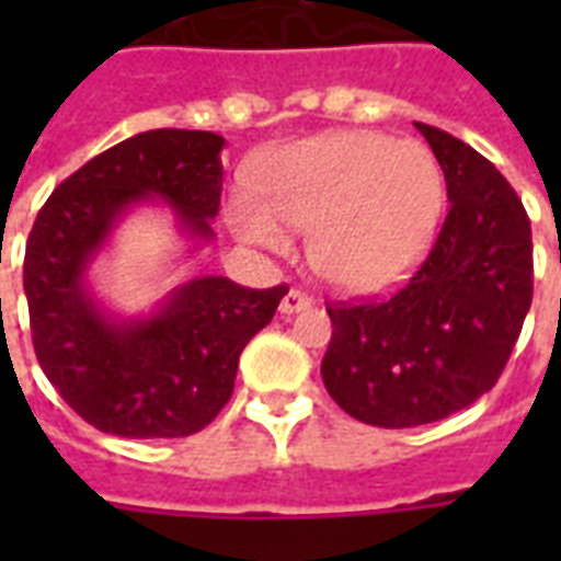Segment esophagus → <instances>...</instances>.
<instances>
[{
    "label": "esophagus",
    "instance_id": "obj_1",
    "mask_svg": "<svg viewBox=\"0 0 561 561\" xmlns=\"http://www.w3.org/2000/svg\"><path fill=\"white\" fill-rule=\"evenodd\" d=\"M306 308H311V297H308V294H302V290H294V288H290L279 302L282 314H299V311H306Z\"/></svg>",
    "mask_w": 561,
    "mask_h": 561
}]
</instances>
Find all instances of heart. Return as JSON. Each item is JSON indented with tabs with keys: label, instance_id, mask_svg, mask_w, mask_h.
I'll return each mask as SVG.
<instances>
[{
	"label": "heart",
	"instance_id": "b5f03b06",
	"mask_svg": "<svg viewBox=\"0 0 561 561\" xmlns=\"http://www.w3.org/2000/svg\"><path fill=\"white\" fill-rule=\"evenodd\" d=\"M255 188L259 197L241 192L229 201L236 236L285 253V227L311 232L317 276L355 297L396 288L416 271L445 206L434 157L373 130L285 145L255 169Z\"/></svg>",
	"mask_w": 561,
	"mask_h": 561
}]
</instances>
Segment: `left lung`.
I'll use <instances>...</instances> for the list:
<instances>
[{
	"mask_svg": "<svg viewBox=\"0 0 561 561\" xmlns=\"http://www.w3.org/2000/svg\"><path fill=\"white\" fill-rule=\"evenodd\" d=\"M451 209L413 279L390 299L332 306L323 383L350 416L416 427L495 387L533 302L530 218L471 145L416 122Z\"/></svg>",
	"mask_w": 561,
	"mask_h": 561,
	"instance_id": "obj_1",
	"label": "left lung"
}]
</instances>
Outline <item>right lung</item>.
<instances>
[{"label":"right lung","instance_id":"right-lung-1","mask_svg":"<svg viewBox=\"0 0 561 561\" xmlns=\"http://www.w3.org/2000/svg\"><path fill=\"white\" fill-rule=\"evenodd\" d=\"M209 130H148L92 157L39 209L22 264L31 341L64 401L104 434H197L232 396L238 358L276 314V288L197 276L142 317L101 308L87 271L127 211L169 203L194 250L209 244L220 206V148Z\"/></svg>","mask_w":561,"mask_h":561}]
</instances>
